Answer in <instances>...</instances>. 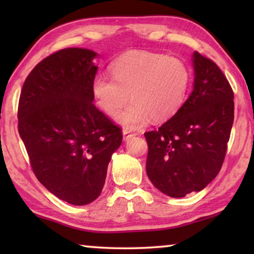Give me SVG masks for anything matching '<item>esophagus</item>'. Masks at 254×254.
<instances>
[{"label":"esophagus","instance_id":"obj_1","mask_svg":"<svg viewBox=\"0 0 254 254\" xmlns=\"http://www.w3.org/2000/svg\"><path fill=\"white\" fill-rule=\"evenodd\" d=\"M132 136H134V133H132V132H130V131H127V130H123V139L124 140H128V139H131Z\"/></svg>","mask_w":254,"mask_h":254}]
</instances>
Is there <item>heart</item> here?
<instances>
[{"label": "heart", "instance_id": "heart-1", "mask_svg": "<svg viewBox=\"0 0 254 254\" xmlns=\"http://www.w3.org/2000/svg\"><path fill=\"white\" fill-rule=\"evenodd\" d=\"M112 77L98 75L92 92L98 106L119 117L127 128H136L151 118L154 122L170 119L186 100L190 70L182 59L149 51H131L110 66Z\"/></svg>", "mask_w": 254, "mask_h": 254}]
</instances>
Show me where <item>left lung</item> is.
<instances>
[{
  "label": "left lung",
  "instance_id": "1",
  "mask_svg": "<svg viewBox=\"0 0 254 254\" xmlns=\"http://www.w3.org/2000/svg\"><path fill=\"white\" fill-rule=\"evenodd\" d=\"M194 89L173 118L144 133L147 174L170 197L204 189L220 173L234 120V94L216 64L195 51Z\"/></svg>",
  "mask_w": 254,
  "mask_h": 254
}]
</instances>
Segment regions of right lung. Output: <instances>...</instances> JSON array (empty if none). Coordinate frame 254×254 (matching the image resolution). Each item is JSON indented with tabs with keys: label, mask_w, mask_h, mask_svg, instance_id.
I'll list each match as a JSON object with an SVG mask.
<instances>
[{
	"label": "right lung",
	"mask_w": 254,
	"mask_h": 254,
	"mask_svg": "<svg viewBox=\"0 0 254 254\" xmlns=\"http://www.w3.org/2000/svg\"><path fill=\"white\" fill-rule=\"evenodd\" d=\"M96 54L67 48L28 75L18 106L19 134L38 180L58 198L86 205L100 196L122 128L93 104Z\"/></svg>",
	"instance_id": "right-lung-1"
}]
</instances>
